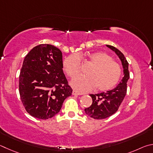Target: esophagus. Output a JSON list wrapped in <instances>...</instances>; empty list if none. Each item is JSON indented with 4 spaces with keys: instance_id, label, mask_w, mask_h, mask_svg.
<instances>
[{
    "instance_id": "34e87169",
    "label": "esophagus",
    "mask_w": 153,
    "mask_h": 153,
    "mask_svg": "<svg viewBox=\"0 0 153 153\" xmlns=\"http://www.w3.org/2000/svg\"><path fill=\"white\" fill-rule=\"evenodd\" d=\"M72 95H81L82 94H81V93H79V92H77L76 91L74 90V91H72Z\"/></svg>"
}]
</instances>
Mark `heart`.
<instances>
[{
	"label": "heart",
	"instance_id": "heart-1",
	"mask_svg": "<svg viewBox=\"0 0 153 153\" xmlns=\"http://www.w3.org/2000/svg\"><path fill=\"white\" fill-rule=\"evenodd\" d=\"M81 59L92 64L87 71V76H79L71 81V86L81 93L89 92L97 87L100 91H108L118 83L122 76L120 64L113 58L103 52H95L86 56L72 54L63 61L66 73L74 78L80 72Z\"/></svg>",
	"mask_w": 153,
	"mask_h": 153
}]
</instances>
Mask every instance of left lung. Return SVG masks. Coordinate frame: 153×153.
Segmentation results:
<instances>
[{
	"label": "left lung",
	"mask_w": 153,
	"mask_h": 153,
	"mask_svg": "<svg viewBox=\"0 0 153 153\" xmlns=\"http://www.w3.org/2000/svg\"><path fill=\"white\" fill-rule=\"evenodd\" d=\"M116 52L122 62L124 74L122 81L114 89L108 91L106 93H101L95 95H89L92 97V105L85 109L87 116L96 120H102L111 116L118 110L127 93V82L130 78V72L128 71V62L124 55L112 45H107Z\"/></svg>",
	"instance_id": "left-lung-1"
}]
</instances>
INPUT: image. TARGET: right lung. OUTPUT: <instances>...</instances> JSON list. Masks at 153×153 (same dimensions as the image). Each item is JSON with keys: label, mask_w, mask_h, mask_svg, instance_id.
<instances>
[{"label": "right lung", "mask_w": 153, "mask_h": 153, "mask_svg": "<svg viewBox=\"0 0 153 153\" xmlns=\"http://www.w3.org/2000/svg\"><path fill=\"white\" fill-rule=\"evenodd\" d=\"M19 90L21 102L31 116L47 120L57 114L72 93L63 72L61 51L50 44L34 47L23 60Z\"/></svg>", "instance_id": "right-lung-1"}]
</instances>
